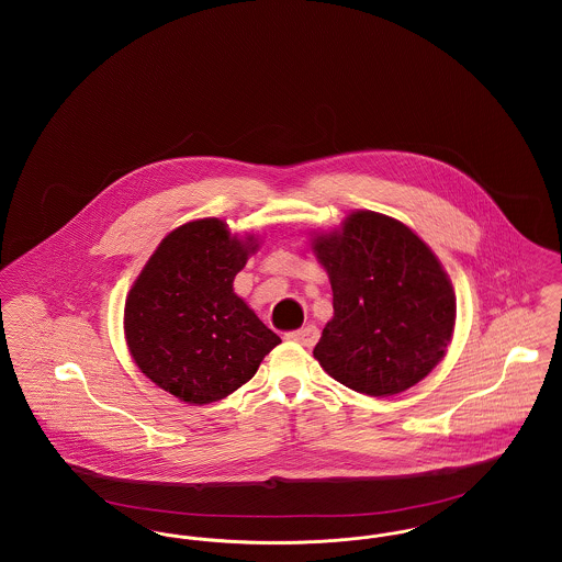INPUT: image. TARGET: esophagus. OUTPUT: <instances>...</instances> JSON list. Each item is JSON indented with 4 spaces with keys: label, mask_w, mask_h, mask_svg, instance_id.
Here are the masks:
<instances>
[{
    "label": "esophagus",
    "mask_w": 562,
    "mask_h": 562,
    "mask_svg": "<svg viewBox=\"0 0 562 562\" xmlns=\"http://www.w3.org/2000/svg\"><path fill=\"white\" fill-rule=\"evenodd\" d=\"M318 337H321V333H318V328L314 324H307L305 328H299V330H293V333L286 335L289 341H294V344H299L303 348H314Z\"/></svg>",
    "instance_id": "34e87169"
}]
</instances>
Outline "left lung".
Listing matches in <instances>:
<instances>
[{"mask_svg": "<svg viewBox=\"0 0 562 562\" xmlns=\"http://www.w3.org/2000/svg\"><path fill=\"white\" fill-rule=\"evenodd\" d=\"M333 289L335 316L314 358L349 390L394 396L442 360L454 326V293L428 244L404 223L371 211L314 238Z\"/></svg>", "mask_w": 562, "mask_h": 562, "instance_id": "1", "label": "left lung"}]
</instances>
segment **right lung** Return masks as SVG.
Returning <instances> with one entry per match:
<instances>
[{
    "instance_id": "obj_1",
    "label": "right lung",
    "mask_w": 562,
    "mask_h": 562,
    "mask_svg": "<svg viewBox=\"0 0 562 562\" xmlns=\"http://www.w3.org/2000/svg\"><path fill=\"white\" fill-rule=\"evenodd\" d=\"M257 250L252 236H232L221 218L170 232L134 280L124 333L136 367L188 404L236 392L280 344L234 293V278Z\"/></svg>"
}]
</instances>
